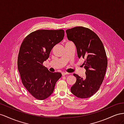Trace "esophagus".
Instances as JSON below:
<instances>
[{"mask_svg": "<svg viewBox=\"0 0 124 124\" xmlns=\"http://www.w3.org/2000/svg\"><path fill=\"white\" fill-rule=\"evenodd\" d=\"M68 74H69V73H66V72H63L62 73V76H65L66 75H68Z\"/></svg>", "mask_w": 124, "mask_h": 124, "instance_id": "esophagus-1", "label": "esophagus"}]
</instances>
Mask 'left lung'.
<instances>
[{"instance_id": "8db88e82", "label": "left lung", "mask_w": 124, "mask_h": 124, "mask_svg": "<svg viewBox=\"0 0 124 124\" xmlns=\"http://www.w3.org/2000/svg\"><path fill=\"white\" fill-rule=\"evenodd\" d=\"M66 33L68 39L75 45L78 58L85 59L83 65L86 70L84 78L73 74L76 82L70 91L78 98H89L99 89L107 70L108 59L103 43L87 27L76 26L67 30Z\"/></svg>"}]
</instances>
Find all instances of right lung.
<instances>
[{
    "label": "right lung",
    "instance_id": "1",
    "mask_svg": "<svg viewBox=\"0 0 124 124\" xmlns=\"http://www.w3.org/2000/svg\"><path fill=\"white\" fill-rule=\"evenodd\" d=\"M63 30H39L24 39L17 58V68L23 86L36 99L42 100L52 93L62 74L51 72L43 62L52 49L63 40Z\"/></svg>",
    "mask_w": 124,
    "mask_h": 124
}]
</instances>
